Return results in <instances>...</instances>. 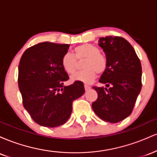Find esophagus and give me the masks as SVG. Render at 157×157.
I'll return each instance as SVG.
<instances>
[{
  "label": "esophagus",
  "mask_w": 157,
  "mask_h": 157,
  "mask_svg": "<svg viewBox=\"0 0 157 157\" xmlns=\"http://www.w3.org/2000/svg\"><path fill=\"white\" fill-rule=\"evenodd\" d=\"M84 87H85V90L86 91H88V90H89L91 89V87H90L89 86H88V85H84Z\"/></svg>",
  "instance_id": "34e87169"
}]
</instances>
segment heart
Segmentation results:
<instances>
[{
  "label": "heart",
  "mask_w": 157,
  "mask_h": 157,
  "mask_svg": "<svg viewBox=\"0 0 157 157\" xmlns=\"http://www.w3.org/2000/svg\"><path fill=\"white\" fill-rule=\"evenodd\" d=\"M75 55L66 53L63 56L61 65L65 71L72 75L78 68V60L86 59L84 71L75 74L71 77L72 81H81L85 83H91L97 77V72L102 74L107 68V60L100 53L99 48L91 44H82L75 48Z\"/></svg>",
  "instance_id": "obj_1"
}]
</instances>
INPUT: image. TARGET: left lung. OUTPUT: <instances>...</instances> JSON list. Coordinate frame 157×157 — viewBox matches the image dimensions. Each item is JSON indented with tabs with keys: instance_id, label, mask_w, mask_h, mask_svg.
<instances>
[{
	"instance_id": "obj_1",
	"label": "left lung",
	"mask_w": 157,
	"mask_h": 157,
	"mask_svg": "<svg viewBox=\"0 0 157 157\" xmlns=\"http://www.w3.org/2000/svg\"><path fill=\"white\" fill-rule=\"evenodd\" d=\"M98 45L107 60V68L99 82L109 88L93 87L98 97L92 109L102 120L116 123L128 117L134 109L142 88L141 63L123 37H100Z\"/></svg>"
}]
</instances>
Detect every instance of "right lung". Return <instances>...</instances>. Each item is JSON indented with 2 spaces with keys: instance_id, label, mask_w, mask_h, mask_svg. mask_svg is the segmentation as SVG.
<instances>
[{
  "instance_id": "1",
  "label": "right lung",
  "mask_w": 157,
  "mask_h": 157,
  "mask_svg": "<svg viewBox=\"0 0 157 157\" xmlns=\"http://www.w3.org/2000/svg\"><path fill=\"white\" fill-rule=\"evenodd\" d=\"M68 48V44L40 43L26 49L20 60L18 87L23 106L40 125L55 128L66 123L72 102L85 92L80 81L63 84L69 77L61 60Z\"/></svg>"
}]
</instances>
